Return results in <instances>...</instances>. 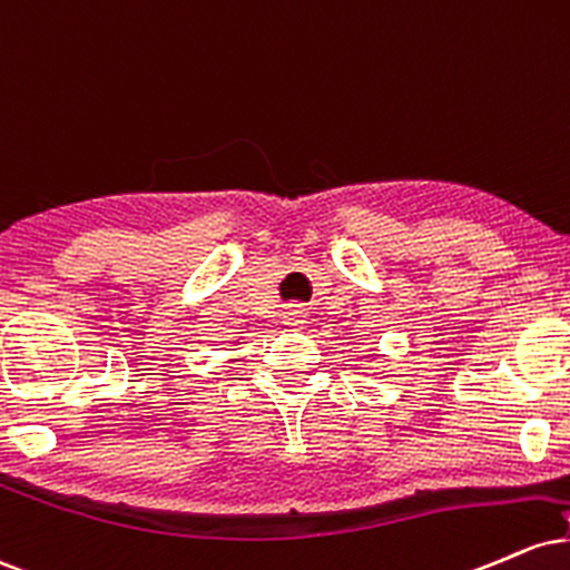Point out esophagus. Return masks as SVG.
Listing matches in <instances>:
<instances>
[{"instance_id": "esophagus-1", "label": "esophagus", "mask_w": 570, "mask_h": 570, "mask_svg": "<svg viewBox=\"0 0 570 570\" xmlns=\"http://www.w3.org/2000/svg\"><path fill=\"white\" fill-rule=\"evenodd\" d=\"M306 317H309V312H306L301 304H291L283 309V323L287 327H304Z\"/></svg>"}]
</instances>
